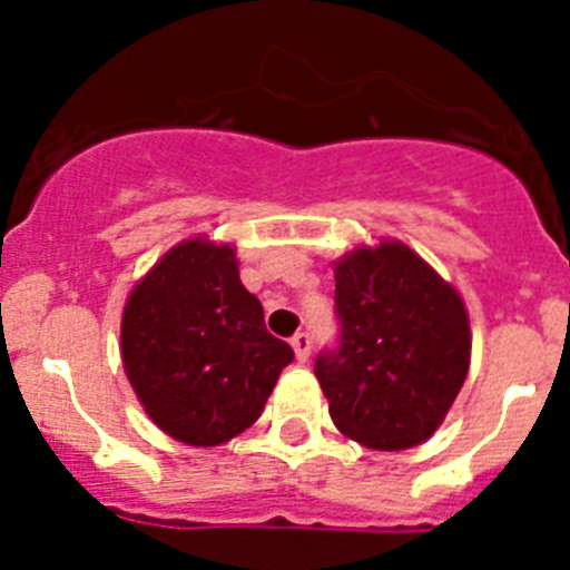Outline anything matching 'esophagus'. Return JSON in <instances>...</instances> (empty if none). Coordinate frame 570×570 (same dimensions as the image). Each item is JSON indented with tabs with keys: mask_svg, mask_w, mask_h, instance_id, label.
Returning a JSON list of instances; mask_svg holds the SVG:
<instances>
[{
	"mask_svg": "<svg viewBox=\"0 0 570 570\" xmlns=\"http://www.w3.org/2000/svg\"><path fill=\"white\" fill-rule=\"evenodd\" d=\"M291 345H294V354L296 360L305 362L311 356V334L308 331H299V334L291 336Z\"/></svg>",
	"mask_w": 570,
	"mask_h": 570,
	"instance_id": "1",
	"label": "esophagus"
}]
</instances>
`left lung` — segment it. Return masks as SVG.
Segmentation results:
<instances>
[{
  "label": "left lung",
  "mask_w": 570,
  "mask_h": 570,
  "mask_svg": "<svg viewBox=\"0 0 570 570\" xmlns=\"http://www.w3.org/2000/svg\"><path fill=\"white\" fill-rule=\"evenodd\" d=\"M334 302L340 340L314 362L334 425L376 451L425 442L471 362L460 294L414 250L382 242L336 262Z\"/></svg>",
  "instance_id": "1"
}]
</instances>
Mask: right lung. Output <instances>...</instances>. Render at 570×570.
Segmentation results:
<instances>
[{
    "instance_id": "obj_1",
    "label": "right lung",
    "mask_w": 570,
    "mask_h": 570,
    "mask_svg": "<svg viewBox=\"0 0 570 570\" xmlns=\"http://www.w3.org/2000/svg\"><path fill=\"white\" fill-rule=\"evenodd\" d=\"M125 374L174 440L223 445L259 420L288 342L265 328L230 245L188 239L156 262L122 314Z\"/></svg>"
}]
</instances>
